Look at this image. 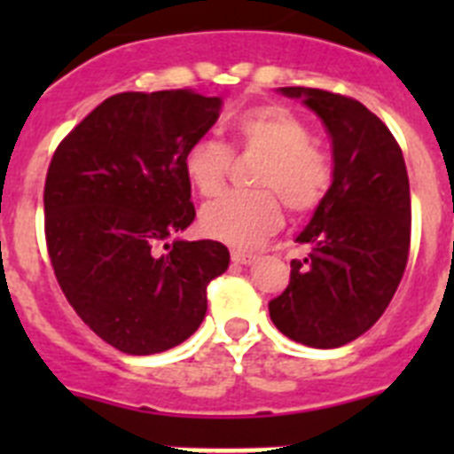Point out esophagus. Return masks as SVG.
<instances>
[{
	"label": "esophagus",
	"mask_w": 454,
	"mask_h": 454,
	"mask_svg": "<svg viewBox=\"0 0 454 454\" xmlns=\"http://www.w3.org/2000/svg\"><path fill=\"white\" fill-rule=\"evenodd\" d=\"M254 259H256V254H252V252H243V250L231 252V262L240 263V266H247V263H252Z\"/></svg>",
	"instance_id": "1"
}]
</instances>
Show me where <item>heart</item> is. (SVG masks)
Wrapping results in <instances>:
<instances>
[{
    "instance_id": "obj_1",
    "label": "heart",
    "mask_w": 454,
    "mask_h": 454,
    "mask_svg": "<svg viewBox=\"0 0 454 454\" xmlns=\"http://www.w3.org/2000/svg\"><path fill=\"white\" fill-rule=\"evenodd\" d=\"M231 127L240 150L262 154L252 179L259 191L227 192L214 200L202 208L200 224L211 239L250 247L282 227V201L295 215L316 211L334 182V166L311 143L307 122L286 106L247 108ZM231 159V150L220 140L195 138L182 161L188 184L204 198H214L227 186Z\"/></svg>"
}]
</instances>
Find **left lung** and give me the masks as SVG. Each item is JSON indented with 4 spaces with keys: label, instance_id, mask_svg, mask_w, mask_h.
<instances>
[{
    "label": "left lung",
    "instance_id": "8db88e82",
    "mask_svg": "<svg viewBox=\"0 0 454 454\" xmlns=\"http://www.w3.org/2000/svg\"><path fill=\"white\" fill-rule=\"evenodd\" d=\"M282 92L302 98L330 131L334 182L298 236L309 254L293 259L288 286L268 309L284 336L330 350L371 330L398 291L411 243L407 166L362 102L320 88Z\"/></svg>",
    "mask_w": 454,
    "mask_h": 454
}]
</instances>
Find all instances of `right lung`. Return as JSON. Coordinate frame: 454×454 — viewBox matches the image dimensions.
I'll return each mask as SVG.
<instances>
[{
  "label": "right lung",
  "mask_w": 454,
  "mask_h": 454,
  "mask_svg": "<svg viewBox=\"0 0 454 454\" xmlns=\"http://www.w3.org/2000/svg\"><path fill=\"white\" fill-rule=\"evenodd\" d=\"M223 99L188 88L118 92L59 143L45 179V240L59 286L108 346L154 355L207 314L230 266L218 240H172L195 218L184 152Z\"/></svg>",
  "instance_id": "add662e5"
}]
</instances>
